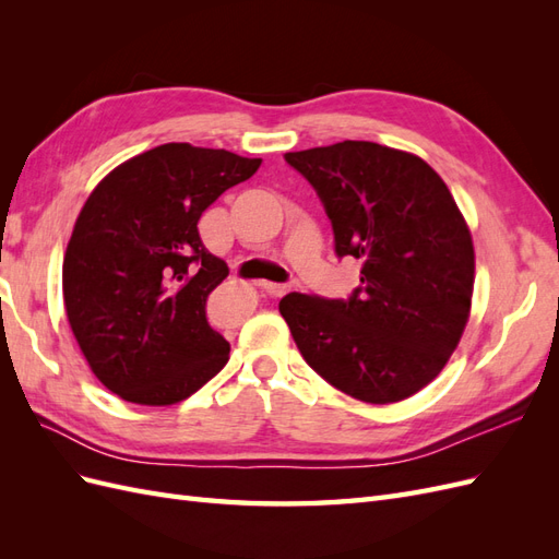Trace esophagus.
<instances>
[{"label": "esophagus", "mask_w": 559, "mask_h": 559, "mask_svg": "<svg viewBox=\"0 0 559 559\" xmlns=\"http://www.w3.org/2000/svg\"><path fill=\"white\" fill-rule=\"evenodd\" d=\"M263 289L270 294V296H284L286 292H289V286L286 284H277V282H261Z\"/></svg>", "instance_id": "obj_1"}]
</instances>
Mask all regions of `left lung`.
I'll use <instances>...</instances> for the list:
<instances>
[{
    "label": "left lung",
    "instance_id": "left-lung-1",
    "mask_svg": "<svg viewBox=\"0 0 559 559\" xmlns=\"http://www.w3.org/2000/svg\"><path fill=\"white\" fill-rule=\"evenodd\" d=\"M331 222L335 257L364 263L347 298L289 294L280 312L308 366L366 403L427 386L464 333L473 242L445 181L405 151L345 140L284 154Z\"/></svg>",
    "mask_w": 559,
    "mask_h": 559
}]
</instances>
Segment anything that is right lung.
<instances>
[{
    "label": "right lung",
    "mask_w": 559,
    "mask_h": 559,
    "mask_svg": "<svg viewBox=\"0 0 559 559\" xmlns=\"http://www.w3.org/2000/svg\"><path fill=\"white\" fill-rule=\"evenodd\" d=\"M261 158L186 142L118 165L83 205L62 263L64 310L83 357L109 392L140 405L189 399L228 361L207 298L228 265L198 222Z\"/></svg>",
    "instance_id": "add662e5"
}]
</instances>
